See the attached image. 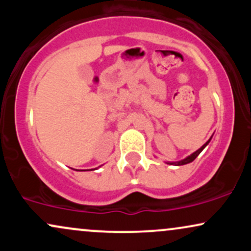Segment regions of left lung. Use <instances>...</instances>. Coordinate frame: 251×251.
<instances>
[{"label": "left lung", "mask_w": 251, "mask_h": 251, "mask_svg": "<svg viewBox=\"0 0 251 251\" xmlns=\"http://www.w3.org/2000/svg\"><path fill=\"white\" fill-rule=\"evenodd\" d=\"M211 138H212V135H211ZM211 138H210V139L208 140V142H206L205 144H204V145L201 146V148L198 149L197 151H195L194 153H191V154H190V155H188V157H186V158H184V159H181V160H178V162H165V163H166V164H169V165H176V166H180V165H185V164H189V163L194 162V160L196 159V158L198 157V154H200L201 152L203 151V150L206 148V145H208V144L210 143V140H211Z\"/></svg>", "instance_id": "8db88e82"}]
</instances>
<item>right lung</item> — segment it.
<instances>
[{"instance_id":"right-lung-1","label":"right lung","mask_w":251,"mask_h":251,"mask_svg":"<svg viewBox=\"0 0 251 251\" xmlns=\"http://www.w3.org/2000/svg\"><path fill=\"white\" fill-rule=\"evenodd\" d=\"M76 171H80V170H76ZM81 171H86V170H81Z\"/></svg>"}]
</instances>
